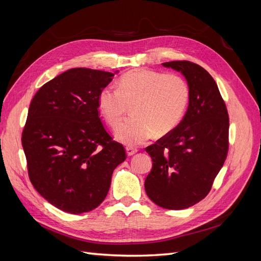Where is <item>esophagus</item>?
Here are the masks:
<instances>
[{"label": "esophagus", "instance_id": "esophagus-1", "mask_svg": "<svg viewBox=\"0 0 261 261\" xmlns=\"http://www.w3.org/2000/svg\"><path fill=\"white\" fill-rule=\"evenodd\" d=\"M136 152H137V149L133 148V147H126V153H127V155H133Z\"/></svg>", "mask_w": 261, "mask_h": 261}]
</instances>
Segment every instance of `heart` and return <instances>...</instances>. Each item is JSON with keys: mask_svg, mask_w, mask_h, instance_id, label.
Returning a JSON list of instances; mask_svg holds the SVG:
<instances>
[{"mask_svg": "<svg viewBox=\"0 0 261 261\" xmlns=\"http://www.w3.org/2000/svg\"><path fill=\"white\" fill-rule=\"evenodd\" d=\"M188 100L189 87L181 76L139 68L122 75L118 88H102L98 107L106 121L115 127L132 105L133 116L118 126L115 137L125 145L139 146L153 133L162 136L174 129Z\"/></svg>", "mask_w": 261, "mask_h": 261, "instance_id": "1", "label": "heart"}]
</instances>
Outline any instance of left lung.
<instances>
[{
    "label": "left lung",
    "instance_id": "obj_1",
    "mask_svg": "<svg viewBox=\"0 0 261 261\" xmlns=\"http://www.w3.org/2000/svg\"><path fill=\"white\" fill-rule=\"evenodd\" d=\"M181 73L189 103L181 122L148 146L152 169L145 180L148 197L159 207L180 210L206 197L223 167L228 150V114L217 83L189 61L162 63Z\"/></svg>",
    "mask_w": 261,
    "mask_h": 261
}]
</instances>
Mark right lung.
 Here are the masks:
<instances>
[{
    "label": "right lung",
    "instance_id": "right-lung-1",
    "mask_svg": "<svg viewBox=\"0 0 261 261\" xmlns=\"http://www.w3.org/2000/svg\"><path fill=\"white\" fill-rule=\"evenodd\" d=\"M117 73V72H116ZM114 74L77 67L53 78L31 100L21 144L31 184L73 215L96 209L108 195L124 146L105 129L98 96Z\"/></svg>",
    "mask_w": 261,
    "mask_h": 261
}]
</instances>
